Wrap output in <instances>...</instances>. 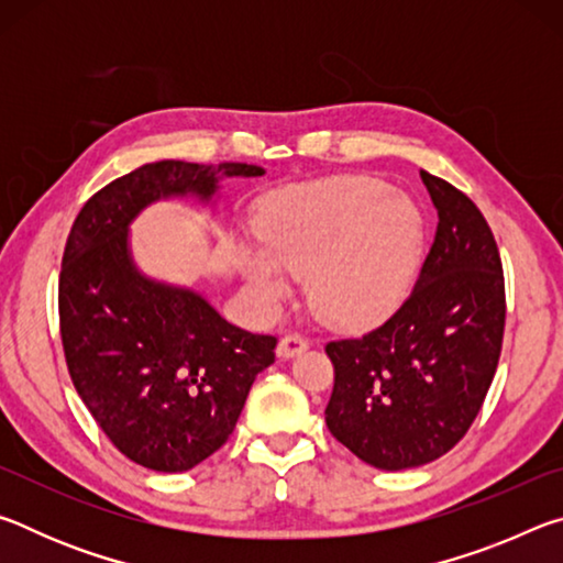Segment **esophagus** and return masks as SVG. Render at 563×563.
Returning <instances> with one entry per match:
<instances>
[{
  "instance_id": "esophagus-1",
  "label": "esophagus",
  "mask_w": 563,
  "mask_h": 563,
  "mask_svg": "<svg viewBox=\"0 0 563 563\" xmlns=\"http://www.w3.org/2000/svg\"><path fill=\"white\" fill-rule=\"evenodd\" d=\"M308 350V340L300 338V335H285L278 342V357L283 360H290L295 355H300V352Z\"/></svg>"
}]
</instances>
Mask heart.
<instances>
[{
    "label": "heart",
    "mask_w": 563,
    "mask_h": 563,
    "mask_svg": "<svg viewBox=\"0 0 563 563\" xmlns=\"http://www.w3.org/2000/svg\"><path fill=\"white\" fill-rule=\"evenodd\" d=\"M261 247L231 243V258L253 302L278 310L288 275L302 278L320 322L367 328L402 298L422 251L417 206L365 176H335L283 188L253 216Z\"/></svg>",
    "instance_id": "heart-1"
}]
</instances>
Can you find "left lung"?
I'll use <instances>...</instances> for the list:
<instances>
[{"mask_svg": "<svg viewBox=\"0 0 563 563\" xmlns=\"http://www.w3.org/2000/svg\"><path fill=\"white\" fill-rule=\"evenodd\" d=\"M419 176L440 223L412 292L385 325L325 345L335 365L328 430L385 472L440 460L466 434L507 318L501 258L479 208L446 180Z\"/></svg>", "mask_w": 563, "mask_h": 563, "instance_id": "left-lung-1", "label": "left lung"}]
</instances>
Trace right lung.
<instances>
[{
  "label": "right lung",
  "mask_w": 563,
  "mask_h": 563,
  "mask_svg": "<svg viewBox=\"0 0 563 563\" xmlns=\"http://www.w3.org/2000/svg\"><path fill=\"white\" fill-rule=\"evenodd\" d=\"M263 174L156 161L103 186L71 225L59 275L66 367L103 434L146 470L186 472L221 450L278 340L231 325L201 292L141 273L129 228L151 203H211L221 178Z\"/></svg>",
  "instance_id": "add662e5"
}]
</instances>
